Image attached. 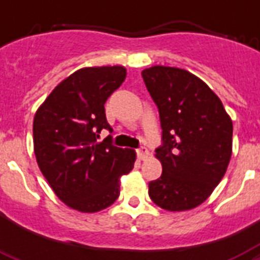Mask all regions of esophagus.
Masks as SVG:
<instances>
[{"label":"esophagus","mask_w":260,"mask_h":260,"mask_svg":"<svg viewBox=\"0 0 260 260\" xmlns=\"http://www.w3.org/2000/svg\"><path fill=\"white\" fill-rule=\"evenodd\" d=\"M136 152H138V156L139 159H142V160H144V159L150 155V152H148V150H147L146 147L142 146V147H139L138 150H136Z\"/></svg>","instance_id":"1"}]
</instances>
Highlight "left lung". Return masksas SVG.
Here are the masks:
<instances>
[{
    "label": "left lung",
    "mask_w": 260,
    "mask_h": 260,
    "mask_svg": "<svg viewBox=\"0 0 260 260\" xmlns=\"http://www.w3.org/2000/svg\"><path fill=\"white\" fill-rule=\"evenodd\" d=\"M142 77L162 126V146L155 152L163 171L148 183V194L163 209H193L225 174L232 155V121L220 98L189 71L154 66L143 70Z\"/></svg>",
    "instance_id": "1"
}]
</instances>
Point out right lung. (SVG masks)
I'll list each match as a JSON object with an SVG mask.
<instances>
[{"mask_svg":"<svg viewBox=\"0 0 260 260\" xmlns=\"http://www.w3.org/2000/svg\"><path fill=\"white\" fill-rule=\"evenodd\" d=\"M121 66L86 67L52 90L35 114L36 160L55 194L67 206L94 213L120 196V177L134 169V150L97 143L106 121L105 102L124 82Z\"/></svg>","mask_w":260,"mask_h":260,"instance_id":"add662e5","label":"right lung"}]
</instances>
